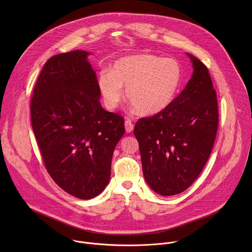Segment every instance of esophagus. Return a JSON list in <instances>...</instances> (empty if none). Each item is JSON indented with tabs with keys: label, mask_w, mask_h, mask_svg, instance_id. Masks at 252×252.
Listing matches in <instances>:
<instances>
[{
	"label": "esophagus",
	"mask_w": 252,
	"mask_h": 252,
	"mask_svg": "<svg viewBox=\"0 0 252 252\" xmlns=\"http://www.w3.org/2000/svg\"><path fill=\"white\" fill-rule=\"evenodd\" d=\"M125 130L127 133H131L134 130V124L130 119H127L125 121Z\"/></svg>",
	"instance_id": "obj_1"
}]
</instances>
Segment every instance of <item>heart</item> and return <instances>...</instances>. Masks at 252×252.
I'll return each mask as SVG.
<instances>
[{
  "instance_id": "heart-1",
  "label": "heart",
  "mask_w": 252,
  "mask_h": 252,
  "mask_svg": "<svg viewBox=\"0 0 252 252\" xmlns=\"http://www.w3.org/2000/svg\"><path fill=\"white\" fill-rule=\"evenodd\" d=\"M182 82L180 63L173 58L136 54L114 61L110 70H103L98 88L108 109L116 108L126 87L127 99L142 114L163 111L175 100Z\"/></svg>"
}]
</instances>
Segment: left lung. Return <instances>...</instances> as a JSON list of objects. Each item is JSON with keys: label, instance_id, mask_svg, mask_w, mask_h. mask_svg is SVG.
<instances>
[{"label": "left lung", "instance_id": "left-lung-1", "mask_svg": "<svg viewBox=\"0 0 252 252\" xmlns=\"http://www.w3.org/2000/svg\"><path fill=\"white\" fill-rule=\"evenodd\" d=\"M186 54L193 73L185 88L168 108L139 119L134 129L144 180L162 196L180 194L199 177L218 126L216 90L209 71L199 59Z\"/></svg>", "mask_w": 252, "mask_h": 252}]
</instances>
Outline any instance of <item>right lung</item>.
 <instances>
[{
    "label": "right lung",
    "mask_w": 252,
    "mask_h": 252,
    "mask_svg": "<svg viewBox=\"0 0 252 252\" xmlns=\"http://www.w3.org/2000/svg\"><path fill=\"white\" fill-rule=\"evenodd\" d=\"M91 52L51 57L37 78L31 119L45 168L67 193L89 200L108 185L115 145L124 119L100 104Z\"/></svg>",
    "instance_id": "1"
}]
</instances>
